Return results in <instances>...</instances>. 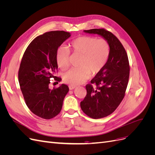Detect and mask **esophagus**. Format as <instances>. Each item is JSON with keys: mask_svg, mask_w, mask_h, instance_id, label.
<instances>
[{"mask_svg": "<svg viewBox=\"0 0 155 155\" xmlns=\"http://www.w3.org/2000/svg\"><path fill=\"white\" fill-rule=\"evenodd\" d=\"M68 87H69V89H70V90H73V89L76 88V86H74V85H69V86H68Z\"/></svg>", "mask_w": 155, "mask_h": 155, "instance_id": "esophagus-1", "label": "esophagus"}]
</instances>
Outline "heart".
<instances>
[{"mask_svg": "<svg viewBox=\"0 0 155 155\" xmlns=\"http://www.w3.org/2000/svg\"><path fill=\"white\" fill-rule=\"evenodd\" d=\"M70 50L74 54L81 55L79 68L70 69L64 74L63 80L71 85H78L85 82L90 74L94 75L100 72L107 63L110 55V45L106 39L82 36L70 42ZM69 49L60 46L56 51V61L59 67L66 70L70 66Z\"/></svg>", "mask_w": 155, "mask_h": 155, "instance_id": "heart-1", "label": "heart"}]
</instances>
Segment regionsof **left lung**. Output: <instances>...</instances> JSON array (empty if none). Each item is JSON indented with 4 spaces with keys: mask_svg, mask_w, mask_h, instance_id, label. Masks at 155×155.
I'll use <instances>...</instances> for the list:
<instances>
[{
    "mask_svg": "<svg viewBox=\"0 0 155 155\" xmlns=\"http://www.w3.org/2000/svg\"><path fill=\"white\" fill-rule=\"evenodd\" d=\"M84 31L101 35L110 45L107 63L85 86L87 95L80 104L84 113L99 119L112 114L123 100L129 82V62L124 46L112 33L105 28Z\"/></svg>",
    "mask_w": 155,
    "mask_h": 155,
    "instance_id": "8db88e82",
    "label": "left lung"
}]
</instances>
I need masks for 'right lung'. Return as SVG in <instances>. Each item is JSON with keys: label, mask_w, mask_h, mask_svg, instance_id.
<instances>
[{"label": "right lung", "mask_w": 155, "mask_h": 155, "mask_svg": "<svg viewBox=\"0 0 155 155\" xmlns=\"http://www.w3.org/2000/svg\"><path fill=\"white\" fill-rule=\"evenodd\" d=\"M70 37L64 31L46 32L36 37L23 54L18 72L20 88L27 107L41 118L50 120L59 114L69 91L64 84L53 89L50 84L51 78L57 83L61 79L54 75L58 71L56 51Z\"/></svg>", "instance_id": "1"}]
</instances>
